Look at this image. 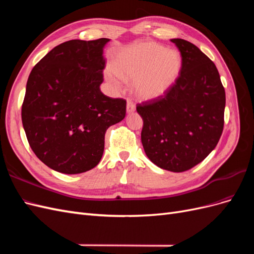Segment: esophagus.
<instances>
[{
	"instance_id": "esophagus-1",
	"label": "esophagus",
	"mask_w": 254,
	"mask_h": 254,
	"mask_svg": "<svg viewBox=\"0 0 254 254\" xmlns=\"http://www.w3.org/2000/svg\"><path fill=\"white\" fill-rule=\"evenodd\" d=\"M135 110V106L131 101H127V112L131 113Z\"/></svg>"
}]
</instances>
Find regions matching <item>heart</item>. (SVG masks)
<instances>
[{"label": "heart", "instance_id": "heart-1", "mask_svg": "<svg viewBox=\"0 0 254 254\" xmlns=\"http://www.w3.org/2000/svg\"><path fill=\"white\" fill-rule=\"evenodd\" d=\"M181 68L182 59L178 52L153 42H143L120 53L114 68L109 67L107 76L117 87L121 86L122 78L134 80L136 95L153 99L164 95L174 86Z\"/></svg>", "mask_w": 254, "mask_h": 254}]
</instances>
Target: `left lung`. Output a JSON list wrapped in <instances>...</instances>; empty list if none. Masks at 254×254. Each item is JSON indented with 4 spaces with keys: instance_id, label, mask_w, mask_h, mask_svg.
I'll use <instances>...</instances> for the list:
<instances>
[{
    "instance_id": "1",
    "label": "left lung",
    "mask_w": 254,
    "mask_h": 254,
    "mask_svg": "<svg viewBox=\"0 0 254 254\" xmlns=\"http://www.w3.org/2000/svg\"><path fill=\"white\" fill-rule=\"evenodd\" d=\"M182 68L166 93L136 105L146 156L163 170L181 173L203 161L224 130L226 93L213 61L195 44L172 39Z\"/></svg>"
}]
</instances>
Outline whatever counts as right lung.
Listing matches in <instances>:
<instances>
[{"mask_svg":"<svg viewBox=\"0 0 254 254\" xmlns=\"http://www.w3.org/2000/svg\"><path fill=\"white\" fill-rule=\"evenodd\" d=\"M107 38L57 45L28 76L22 124L35 155L52 170L80 174L102 159L105 133L126 115V101L103 94Z\"/></svg>","mask_w":254,"mask_h":254,"instance_id":"right-lung-1","label":"right lung"}]
</instances>
